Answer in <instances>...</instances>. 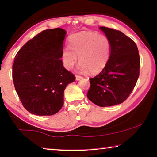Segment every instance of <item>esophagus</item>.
<instances>
[{"label":"esophagus","instance_id":"34e87169","mask_svg":"<svg viewBox=\"0 0 157 157\" xmlns=\"http://www.w3.org/2000/svg\"><path fill=\"white\" fill-rule=\"evenodd\" d=\"M83 77L81 76H76V81H80L81 79H82Z\"/></svg>","mask_w":157,"mask_h":157}]
</instances>
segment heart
<instances>
[{
	"mask_svg": "<svg viewBox=\"0 0 157 157\" xmlns=\"http://www.w3.org/2000/svg\"><path fill=\"white\" fill-rule=\"evenodd\" d=\"M111 44L105 35L92 31H81L69 37V46L63 48L61 61L66 69L70 70L78 61V71L91 74L101 71L108 63Z\"/></svg>",
	"mask_w": 157,
	"mask_h": 157,
	"instance_id": "b5f03b06",
	"label": "heart"
}]
</instances>
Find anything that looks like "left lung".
I'll use <instances>...</instances> for the list:
<instances>
[{
	"label": "left lung",
	"mask_w": 157,
	"mask_h": 157,
	"mask_svg": "<svg viewBox=\"0 0 157 157\" xmlns=\"http://www.w3.org/2000/svg\"><path fill=\"white\" fill-rule=\"evenodd\" d=\"M111 44L109 62L104 69L90 79L89 99L101 107L123 103L128 97L139 76L140 58L134 40L122 32L99 27Z\"/></svg>",
	"instance_id": "left-lung-1"
}]
</instances>
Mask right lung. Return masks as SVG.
I'll return each mask as SVG.
<instances>
[{
	"mask_svg": "<svg viewBox=\"0 0 157 157\" xmlns=\"http://www.w3.org/2000/svg\"><path fill=\"white\" fill-rule=\"evenodd\" d=\"M66 30H45L18 51L13 65L14 86L24 108L38 116L59 112L64 90L75 78L61 59Z\"/></svg>",
	"mask_w": 157,
	"mask_h": 157,
	"instance_id": "1",
	"label": "right lung"
}]
</instances>
